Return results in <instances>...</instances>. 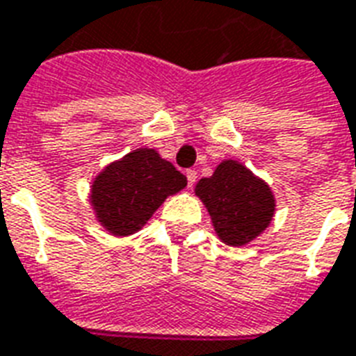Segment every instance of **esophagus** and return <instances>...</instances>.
Returning <instances> with one entry per match:
<instances>
[{"label":"esophagus","mask_w":356,"mask_h":356,"mask_svg":"<svg viewBox=\"0 0 356 356\" xmlns=\"http://www.w3.org/2000/svg\"><path fill=\"white\" fill-rule=\"evenodd\" d=\"M196 179H197V172H196V170H186V181H188L190 188L194 186V183H196Z\"/></svg>","instance_id":"1"}]
</instances>
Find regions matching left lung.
<instances>
[{"label":"left lung","mask_w":356,"mask_h":356,"mask_svg":"<svg viewBox=\"0 0 356 356\" xmlns=\"http://www.w3.org/2000/svg\"><path fill=\"white\" fill-rule=\"evenodd\" d=\"M214 232L229 246L250 243L270 224L275 196L268 184L235 160H224L211 177L196 184Z\"/></svg>","instance_id":"obj_1"}]
</instances>
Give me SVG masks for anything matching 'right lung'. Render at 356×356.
<instances>
[{
  "label": "right lung",
  "mask_w": 356,
  "mask_h": 356,
  "mask_svg": "<svg viewBox=\"0 0 356 356\" xmlns=\"http://www.w3.org/2000/svg\"><path fill=\"white\" fill-rule=\"evenodd\" d=\"M186 186V177L154 149H136L93 181L97 218L113 235L138 232L168 196Z\"/></svg>",
  "instance_id": "add662e5"
}]
</instances>
